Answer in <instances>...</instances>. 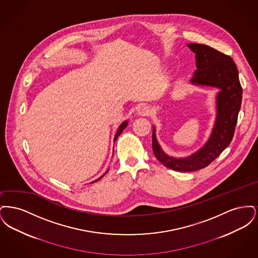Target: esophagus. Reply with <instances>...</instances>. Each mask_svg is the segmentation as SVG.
Wrapping results in <instances>:
<instances>
[{"label":"esophagus","instance_id":"34e87169","mask_svg":"<svg viewBox=\"0 0 258 258\" xmlns=\"http://www.w3.org/2000/svg\"><path fill=\"white\" fill-rule=\"evenodd\" d=\"M150 107L147 106V105H141V106H139V108H138V114H140V115H142V116H147L150 114Z\"/></svg>","mask_w":258,"mask_h":258}]
</instances>
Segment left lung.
Returning a JSON list of instances; mask_svg holds the SVG:
<instances>
[{
	"instance_id": "8db88e82",
	"label": "left lung",
	"mask_w": 258,
	"mask_h": 258,
	"mask_svg": "<svg viewBox=\"0 0 258 258\" xmlns=\"http://www.w3.org/2000/svg\"><path fill=\"white\" fill-rule=\"evenodd\" d=\"M187 46L197 54V70L191 82L220 89L217 97L218 115L206 145L186 159H174L164 154L156 139L154 128V155L165 167L174 171H197L216 160L232 141L242 103L243 89L232 58L205 44L189 43Z\"/></svg>"
}]
</instances>
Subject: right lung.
I'll return each mask as SVG.
<instances>
[{"label": "right lung", "mask_w": 258, "mask_h": 258, "mask_svg": "<svg viewBox=\"0 0 258 258\" xmlns=\"http://www.w3.org/2000/svg\"><path fill=\"white\" fill-rule=\"evenodd\" d=\"M127 125V122L125 121V122H123L121 125H120V127H119V130H118V132H117V134L115 135V138H114V141H116V139L118 138V136L122 134V132H123V130L125 128V126Z\"/></svg>", "instance_id": "1"}]
</instances>
